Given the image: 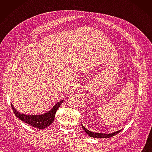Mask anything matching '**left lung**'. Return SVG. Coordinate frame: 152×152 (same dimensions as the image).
Wrapping results in <instances>:
<instances>
[{
    "mask_svg": "<svg viewBox=\"0 0 152 152\" xmlns=\"http://www.w3.org/2000/svg\"><path fill=\"white\" fill-rule=\"evenodd\" d=\"M81 126L83 127V129H84V131L85 132L91 137H94V138H109L110 137H113L115 135H116L117 134H118L119 132H120L121 130H118L117 131H115L114 133H109V134H106V133H94L92 132V131H90L89 130H88L87 128H86L83 124H81Z\"/></svg>",
    "mask_w": 152,
    "mask_h": 152,
    "instance_id": "left-lung-1",
    "label": "left lung"
}]
</instances>
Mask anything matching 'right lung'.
Segmentation results:
<instances>
[{
  "instance_id": "obj_1",
  "label": "right lung",
  "mask_w": 152,
  "mask_h": 152,
  "mask_svg": "<svg viewBox=\"0 0 152 152\" xmlns=\"http://www.w3.org/2000/svg\"><path fill=\"white\" fill-rule=\"evenodd\" d=\"M64 100L57 102L53 107L47 113L41 115H27L18 112L11 103L12 109L15 115L23 121L26 124L39 129H45L51 124L55 118V115L58 108L61 105Z\"/></svg>"
}]
</instances>
